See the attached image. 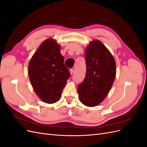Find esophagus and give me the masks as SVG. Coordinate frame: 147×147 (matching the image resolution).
Returning a JSON list of instances; mask_svg holds the SVG:
<instances>
[{"instance_id": "34e87169", "label": "esophagus", "mask_w": 147, "mask_h": 147, "mask_svg": "<svg viewBox=\"0 0 147 147\" xmlns=\"http://www.w3.org/2000/svg\"><path fill=\"white\" fill-rule=\"evenodd\" d=\"M70 74L71 75H73V74H74V70L73 69H70Z\"/></svg>"}]
</instances>
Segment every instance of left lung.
<instances>
[{
    "mask_svg": "<svg viewBox=\"0 0 147 147\" xmlns=\"http://www.w3.org/2000/svg\"><path fill=\"white\" fill-rule=\"evenodd\" d=\"M86 73L83 82L78 85L79 99L88 107H95L104 100L116 76L115 59L98 40L92 41L84 55Z\"/></svg>",
    "mask_w": 147,
    "mask_h": 147,
    "instance_id": "1",
    "label": "left lung"
}]
</instances>
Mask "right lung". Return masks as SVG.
<instances>
[{
    "label": "right lung",
    "instance_id": "obj_1",
    "mask_svg": "<svg viewBox=\"0 0 147 147\" xmlns=\"http://www.w3.org/2000/svg\"><path fill=\"white\" fill-rule=\"evenodd\" d=\"M60 45L51 38L44 41L31 58L28 74L34 91L47 104L57 102L70 76Z\"/></svg>",
    "mask_w": 147,
    "mask_h": 147
}]
</instances>
